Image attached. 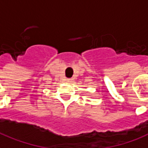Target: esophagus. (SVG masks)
<instances>
[{
  "instance_id": "34e87169",
  "label": "esophagus",
  "mask_w": 148,
  "mask_h": 148,
  "mask_svg": "<svg viewBox=\"0 0 148 148\" xmlns=\"http://www.w3.org/2000/svg\"><path fill=\"white\" fill-rule=\"evenodd\" d=\"M74 80H73V78H68V79H66V82H72Z\"/></svg>"
}]
</instances>
